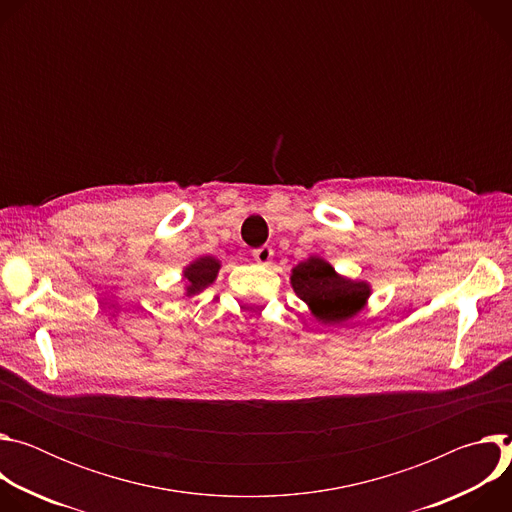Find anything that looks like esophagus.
Segmentation results:
<instances>
[{
    "instance_id": "obj_1",
    "label": "esophagus",
    "mask_w": 512,
    "mask_h": 512,
    "mask_svg": "<svg viewBox=\"0 0 512 512\" xmlns=\"http://www.w3.org/2000/svg\"><path fill=\"white\" fill-rule=\"evenodd\" d=\"M253 259L259 263V265H269L271 259H273V249L271 247H259L253 251Z\"/></svg>"
}]
</instances>
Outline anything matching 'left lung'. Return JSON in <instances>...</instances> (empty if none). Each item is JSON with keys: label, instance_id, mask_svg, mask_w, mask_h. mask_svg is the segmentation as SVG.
<instances>
[{"label": "left lung", "instance_id": "left-lung-1", "mask_svg": "<svg viewBox=\"0 0 512 512\" xmlns=\"http://www.w3.org/2000/svg\"><path fill=\"white\" fill-rule=\"evenodd\" d=\"M291 287L312 308L314 316L326 324L348 320L364 306L371 294L367 283L340 277L332 265L318 257L294 267Z\"/></svg>", "mask_w": 512, "mask_h": 512}]
</instances>
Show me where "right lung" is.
I'll list each match as a JSON object with an SVG mask.
<instances>
[{
  "label": "right lung",
  "mask_w": 512,
  "mask_h": 512,
  "mask_svg": "<svg viewBox=\"0 0 512 512\" xmlns=\"http://www.w3.org/2000/svg\"><path fill=\"white\" fill-rule=\"evenodd\" d=\"M218 261L212 257H202L198 261H194L190 267H186L184 277L188 279V287H186V294L194 296L198 291H202L206 285H210L218 273Z\"/></svg>",
  "instance_id": "add662e5"
}]
</instances>
